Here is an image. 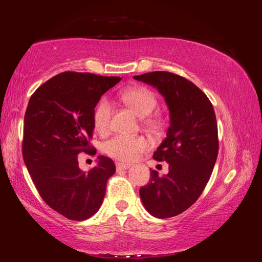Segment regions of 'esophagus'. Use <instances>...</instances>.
<instances>
[{
  "instance_id": "1",
  "label": "esophagus",
  "mask_w": 262,
  "mask_h": 262,
  "mask_svg": "<svg viewBox=\"0 0 262 262\" xmlns=\"http://www.w3.org/2000/svg\"><path fill=\"white\" fill-rule=\"evenodd\" d=\"M116 167H117L118 170H125V169H128L130 167V165L122 164V163L118 162V163H116Z\"/></svg>"
}]
</instances>
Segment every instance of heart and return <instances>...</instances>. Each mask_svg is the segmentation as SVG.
<instances>
[{
	"label": "heart",
	"instance_id": "obj_1",
	"mask_svg": "<svg viewBox=\"0 0 262 262\" xmlns=\"http://www.w3.org/2000/svg\"><path fill=\"white\" fill-rule=\"evenodd\" d=\"M121 98L129 105L139 117L143 118V123L149 129H158L162 125L160 116H149L157 106V97L154 92L145 86H131L121 93ZM112 104L106 98H102L95 107L93 121L94 128L101 136L109 131L110 118H112ZM147 148V142L141 137H129L118 134L104 144L105 153L117 161L130 163L138 155Z\"/></svg>",
	"mask_w": 262,
	"mask_h": 262
}]
</instances>
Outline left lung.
I'll return each mask as SVG.
<instances>
[{
    "label": "left lung",
    "instance_id": "8db88e82",
    "mask_svg": "<svg viewBox=\"0 0 262 262\" xmlns=\"http://www.w3.org/2000/svg\"><path fill=\"white\" fill-rule=\"evenodd\" d=\"M134 78L157 89L170 117L167 137L153 154L169 164V171L162 177L150 171L141 200L150 215L176 216L199 199L211 177L219 153L215 113L207 95L180 75L155 71Z\"/></svg>",
    "mask_w": 262,
    "mask_h": 262
}]
</instances>
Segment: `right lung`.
I'll return each mask as SVG.
<instances>
[{
  "mask_svg": "<svg viewBox=\"0 0 262 262\" xmlns=\"http://www.w3.org/2000/svg\"><path fill=\"white\" fill-rule=\"evenodd\" d=\"M118 76L64 72L31 95L24 118L23 158L42 200L69 220L84 221L104 200L107 180L116 171L112 158L98 156L89 172L77 155L96 154L93 138L95 107Z\"/></svg>",
  "mask_w": 262,
  "mask_h": 262,
  "instance_id": "obj_1",
  "label": "right lung"
}]
</instances>
